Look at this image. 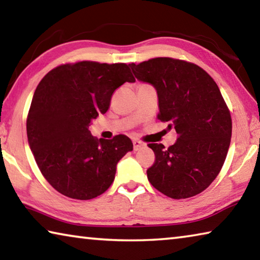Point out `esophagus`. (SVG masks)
<instances>
[{"label": "esophagus", "mask_w": 260, "mask_h": 260, "mask_svg": "<svg viewBox=\"0 0 260 260\" xmlns=\"http://www.w3.org/2000/svg\"><path fill=\"white\" fill-rule=\"evenodd\" d=\"M143 147H146V143L142 142V141L140 140H133V148L135 151L140 150V149H142Z\"/></svg>", "instance_id": "obj_1"}]
</instances>
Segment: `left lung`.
<instances>
[{"mask_svg": "<svg viewBox=\"0 0 260 260\" xmlns=\"http://www.w3.org/2000/svg\"><path fill=\"white\" fill-rule=\"evenodd\" d=\"M129 67L138 80L155 87L157 118L178 134L169 148L148 144L156 157L148 180L174 200L205 190L221 170L232 138L231 113L217 83L199 65L170 57Z\"/></svg>", "mask_w": 260, "mask_h": 260, "instance_id": "left-lung-1", "label": "left lung"}]
</instances>
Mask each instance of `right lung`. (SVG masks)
Wrapping results in <instances>:
<instances>
[{"label":"right lung","mask_w":260,"mask_h":260,"mask_svg":"<svg viewBox=\"0 0 260 260\" xmlns=\"http://www.w3.org/2000/svg\"><path fill=\"white\" fill-rule=\"evenodd\" d=\"M124 63L82 60L48 72L34 91L26 121L35 161L57 191L91 200L108 190L117 164L133 143L126 135L112 140L90 134L91 120L105 113L113 91L134 82Z\"/></svg>","instance_id":"right-lung-1"}]
</instances>
